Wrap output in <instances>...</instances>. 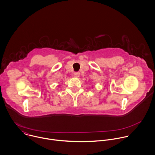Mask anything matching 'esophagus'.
Instances as JSON below:
<instances>
[{
	"instance_id": "34e87169",
	"label": "esophagus",
	"mask_w": 155,
	"mask_h": 155,
	"mask_svg": "<svg viewBox=\"0 0 155 155\" xmlns=\"http://www.w3.org/2000/svg\"><path fill=\"white\" fill-rule=\"evenodd\" d=\"M79 76H80L79 72H75V73H74V76H75L76 78H78V77H79Z\"/></svg>"
}]
</instances>
